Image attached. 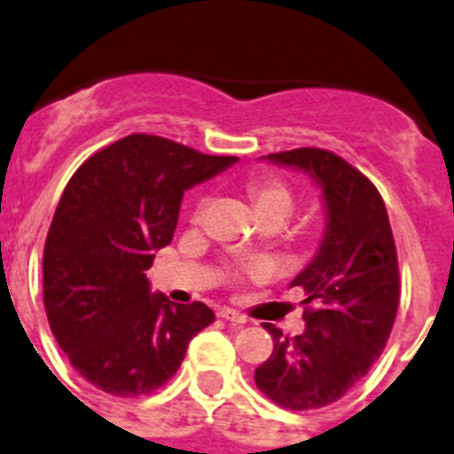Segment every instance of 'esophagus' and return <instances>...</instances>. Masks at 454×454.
I'll return each mask as SVG.
<instances>
[{"label":"esophagus","mask_w":454,"mask_h":454,"mask_svg":"<svg viewBox=\"0 0 454 454\" xmlns=\"http://www.w3.org/2000/svg\"><path fill=\"white\" fill-rule=\"evenodd\" d=\"M217 313H219V317H223V320H228V323H237V325L247 323V316L239 311H235V309H231V307H222Z\"/></svg>","instance_id":"obj_1"}]
</instances>
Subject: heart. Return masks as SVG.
<instances>
[{"instance_id": "heart-1", "label": "heart", "mask_w": 454, "mask_h": 454, "mask_svg": "<svg viewBox=\"0 0 454 454\" xmlns=\"http://www.w3.org/2000/svg\"><path fill=\"white\" fill-rule=\"evenodd\" d=\"M248 197H251L253 207H255L257 217H264V215H278V217L286 219L294 207V194L286 188L282 181L278 179H255L248 184ZM203 206L206 203H199L197 213H194V223L203 222ZM255 278L264 275V269L251 270Z\"/></svg>"}]
</instances>
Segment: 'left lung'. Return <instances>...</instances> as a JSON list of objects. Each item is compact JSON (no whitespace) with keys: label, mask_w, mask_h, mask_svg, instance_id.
<instances>
[{"label":"left lung","mask_w":454,"mask_h":454,"mask_svg":"<svg viewBox=\"0 0 454 454\" xmlns=\"http://www.w3.org/2000/svg\"><path fill=\"white\" fill-rule=\"evenodd\" d=\"M307 172L327 207L316 257L291 286L304 289V332L273 336V354L255 370V383L273 403L316 410L342 399L387 345L399 309V262L387 210L376 185L329 150L300 147L264 156Z\"/></svg>","instance_id":"1"}]
</instances>
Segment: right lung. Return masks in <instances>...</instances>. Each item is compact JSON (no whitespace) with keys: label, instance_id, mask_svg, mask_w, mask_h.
Wrapping results in <instances>:
<instances>
[{"label":"right lung","instance_id":"add662e5","mask_svg":"<svg viewBox=\"0 0 454 454\" xmlns=\"http://www.w3.org/2000/svg\"><path fill=\"white\" fill-rule=\"evenodd\" d=\"M232 163L237 156L129 134L89 156L67 184L42 257L44 309L71 365L103 392H156L215 323L203 302L152 294L145 270L172 241L185 190Z\"/></svg>","mask_w":454,"mask_h":454}]
</instances>
